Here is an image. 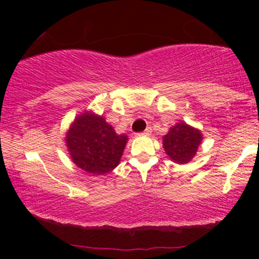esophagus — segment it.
Segmentation results:
<instances>
[{
	"label": "esophagus",
	"mask_w": 259,
	"mask_h": 259,
	"mask_svg": "<svg viewBox=\"0 0 259 259\" xmlns=\"http://www.w3.org/2000/svg\"><path fill=\"white\" fill-rule=\"evenodd\" d=\"M150 134H151V127H146L144 132L139 133V134H137V135H139V137H142V135H150Z\"/></svg>",
	"instance_id": "obj_1"
}]
</instances>
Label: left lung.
<instances>
[{
	"label": "left lung",
	"mask_w": 259,
	"mask_h": 259,
	"mask_svg": "<svg viewBox=\"0 0 259 259\" xmlns=\"http://www.w3.org/2000/svg\"><path fill=\"white\" fill-rule=\"evenodd\" d=\"M203 140L202 133L185 122H178L163 137V146L166 155L178 164L192 160Z\"/></svg>",
	"instance_id": "left-lung-1"
}]
</instances>
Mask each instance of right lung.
Returning a JSON list of instances; mask_svg holds the SVG:
<instances>
[{"label": "right lung", "mask_w": 259, "mask_h": 259, "mask_svg": "<svg viewBox=\"0 0 259 259\" xmlns=\"http://www.w3.org/2000/svg\"><path fill=\"white\" fill-rule=\"evenodd\" d=\"M65 142L71 160L79 168L103 176L119 165L127 137L116 134L100 115L85 111L72 122Z\"/></svg>", "instance_id": "right-lung-1"}]
</instances>
